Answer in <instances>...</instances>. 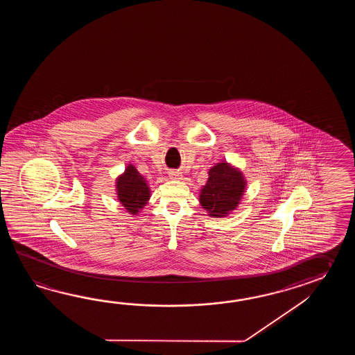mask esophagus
<instances>
[{
    "label": "esophagus",
    "instance_id": "34e87169",
    "mask_svg": "<svg viewBox=\"0 0 355 355\" xmlns=\"http://www.w3.org/2000/svg\"><path fill=\"white\" fill-rule=\"evenodd\" d=\"M168 178H170L171 180H180L182 176H181L180 173H178V171H170V173H168Z\"/></svg>",
    "mask_w": 355,
    "mask_h": 355
}]
</instances>
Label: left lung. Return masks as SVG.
<instances>
[{"label":"left lung","mask_w":355,"mask_h":355,"mask_svg":"<svg viewBox=\"0 0 355 355\" xmlns=\"http://www.w3.org/2000/svg\"><path fill=\"white\" fill-rule=\"evenodd\" d=\"M248 180L241 168L222 161L208 171V180L199 190V203L207 216L223 218L237 209L245 196Z\"/></svg>","instance_id":"1"}]
</instances>
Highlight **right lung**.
<instances>
[{
    "label": "right lung",
    "instance_id": "1",
    "mask_svg": "<svg viewBox=\"0 0 355 355\" xmlns=\"http://www.w3.org/2000/svg\"><path fill=\"white\" fill-rule=\"evenodd\" d=\"M115 193L121 207L132 216H138L151 198L148 181L132 164H127L124 171L116 176Z\"/></svg>",
    "mask_w": 355,
    "mask_h": 355
}]
</instances>
